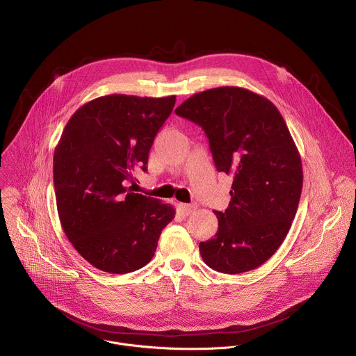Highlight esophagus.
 <instances>
[{
  "mask_svg": "<svg viewBox=\"0 0 356 356\" xmlns=\"http://www.w3.org/2000/svg\"><path fill=\"white\" fill-rule=\"evenodd\" d=\"M179 210L181 211V214L184 216H190L194 210H195V206L194 204H183V202H180V204L177 206Z\"/></svg>",
  "mask_w": 356,
  "mask_h": 356,
  "instance_id": "34e87169",
  "label": "esophagus"
}]
</instances>
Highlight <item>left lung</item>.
Masks as SVG:
<instances>
[{
    "instance_id": "8db88e82",
    "label": "left lung",
    "mask_w": 356,
    "mask_h": 356,
    "mask_svg": "<svg viewBox=\"0 0 356 356\" xmlns=\"http://www.w3.org/2000/svg\"><path fill=\"white\" fill-rule=\"evenodd\" d=\"M206 132L218 172L234 177L218 231L200 242L201 258L221 273L264 265L284 241L302 188L297 146L276 106L242 87L197 92L176 108Z\"/></svg>"
}]
</instances>
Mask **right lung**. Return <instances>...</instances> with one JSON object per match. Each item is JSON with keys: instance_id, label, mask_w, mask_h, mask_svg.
Masks as SVG:
<instances>
[{"instance_id": "right-lung-1", "label": "right lung", "mask_w": 356, "mask_h": 356, "mask_svg": "<svg viewBox=\"0 0 356 356\" xmlns=\"http://www.w3.org/2000/svg\"><path fill=\"white\" fill-rule=\"evenodd\" d=\"M176 95L111 94L91 99L66 124L54 155V183L67 239L94 268L124 275L154 258L175 209L132 193L135 169L147 156Z\"/></svg>"}]
</instances>
